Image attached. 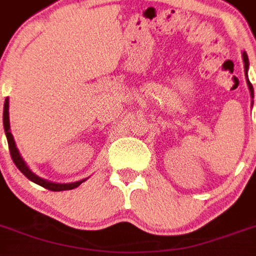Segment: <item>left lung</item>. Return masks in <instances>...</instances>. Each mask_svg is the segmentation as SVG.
<instances>
[{"label":"left lung","mask_w":256,"mask_h":256,"mask_svg":"<svg viewBox=\"0 0 256 256\" xmlns=\"http://www.w3.org/2000/svg\"><path fill=\"white\" fill-rule=\"evenodd\" d=\"M242 58H244V64H246V70H248V56H247V53H246V52L242 53ZM247 84H248V88H250V92H251V96H254L252 84H250V80H248V79H247Z\"/></svg>","instance_id":"1"}]
</instances>
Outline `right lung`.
Segmentation results:
<instances>
[{
  "label": "right lung",
  "instance_id": "obj_1",
  "mask_svg": "<svg viewBox=\"0 0 256 256\" xmlns=\"http://www.w3.org/2000/svg\"><path fill=\"white\" fill-rule=\"evenodd\" d=\"M9 102L8 98L5 100V104H4V128H5V134H6V140H8V145H9V152H10V156H12V160L16 164V167L19 168L20 172L24 174L26 177L28 178L30 181L32 182L41 185L42 188L49 189V190H54V192H58V190H68V189H74L79 186L80 184L86 181V180H82V181H78V182H72V184H54V182H49L46 180H42V178L36 177V174H32L31 170L27 167V164L24 163V160L22 159L20 156L19 150L16 148V144H14V136L10 133V126H9Z\"/></svg>",
  "mask_w": 256,
  "mask_h": 256
}]
</instances>
